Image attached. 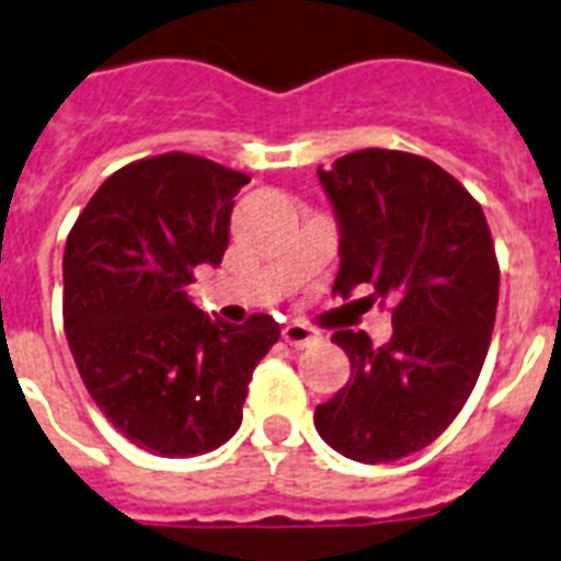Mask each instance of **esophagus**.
Wrapping results in <instances>:
<instances>
[{"mask_svg":"<svg viewBox=\"0 0 561 561\" xmlns=\"http://www.w3.org/2000/svg\"><path fill=\"white\" fill-rule=\"evenodd\" d=\"M282 341L288 343V346H297V350H302V346H311V343L317 341V332L314 329H308L306 323H288L285 329H282Z\"/></svg>","mask_w":561,"mask_h":561,"instance_id":"1","label":"esophagus"}]
</instances>
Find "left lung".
<instances>
[{
  "label": "left lung",
  "mask_w": 561,
  "mask_h": 561,
  "mask_svg": "<svg viewBox=\"0 0 561 561\" xmlns=\"http://www.w3.org/2000/svg\"><path fill=\"white\" fill-rule=\"evenodd\" d=\"M317 178L341 229L334 290L369 285L396 308L383 346L334 332L352 375L317 404L314 427L350 460H401L434 443L478 383L501 282L492 232L480 203L416 153L364 148Z\"/></svg>",
  "instance_id": "8db88e82"
}]
</instances>
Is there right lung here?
Wrapping results in <instances>:
<instances>
[{
    "label": "right lung",
    "instance_id": "1",
    "mask_svg": "<svg viewBox=\"0 0 561 561\" xmlns=\"http://www.w3.org/2000/svg\"><path fill=\"white\" fill-rule=\"evenodd\" d=\"M250 178L192 153L130 162L101 183L64 253V329L87 390L134 445L215 451L241 425L255 364L279 323L203 314L186 294L220 264L232 197Z\"/></svg>",
    "mask_w": 561,
    "mask_h": 561
}]
</instances>
